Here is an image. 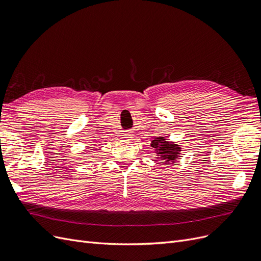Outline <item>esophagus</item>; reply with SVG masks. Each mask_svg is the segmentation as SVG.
I'll use <instances>...</instances> for the list:
<instances>
[{"mask_svg":"<svg viewBox=\"0 0 261 261\" xmlns=\"http://www.w3.org/2000/svg\"><path fill=\"white\" fill-rule=\"evenodd\" d=\"M123 137H124L125 139L131 140V139H132V137H133V134H132L131 132H129V131H125V132L123 133Z\"/></svg>","mask_w":261,"mask_h":261,"instance_id":"1","label":"esophagus"}]
</instances>
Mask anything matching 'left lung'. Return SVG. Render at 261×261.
<instances>
[{"instance_id":"1","label":"left lung","mask_w":261,"mask_h":261,"mask_svg":"<svg viewBox=\"0 0 261 261\" xmlns=\"http://www.w3.org/2000/svg\"><path fill=\"white\" fill-rule=\"evenodd\" d=\"M150 146L157 150L159 157H161V159L163 161L162 163L166 165L174 163V161L178 158L180 154L179 152L181 150L179 145L168 142L164 138H156L155 140L152 141Z\"/></svg>"}]
</instances>
